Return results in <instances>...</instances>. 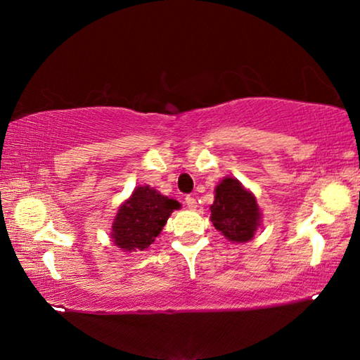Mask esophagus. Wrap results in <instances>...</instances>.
<instances>
[{"label": "esophagus", "instance_id": "34e87169", "mask_svg": "<svg viewBox=\"0 0 360 360\" xmlns=\"http://www.w3.org/2000/svg\"><path fill=\"white\" fill-rule=\"evenodd\" d=\"M186 205L188 210H197V200H195L192 195H187L186 197Z\"/></svg>", "mask_w": 360, "mask_h": 360}]
</instances>
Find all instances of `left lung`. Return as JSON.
<instances>
[{
  "instance_id": "1",
  "label": "left lung",
  "mask_w": 360,
  "mask_h": 360,
  "mask_svg": "<svg viewBox=\"0 0 360 360\" xmlns=\"http://www.w3.org/2000/svg\"><path fill=\"white\" fill-rule=\"evenodd\" d=\"M214 192V203L210 206L212 225L229 241L252 240L262 217L254 193L229 176L219 182Z\"/></svg>"
}]
</instances>
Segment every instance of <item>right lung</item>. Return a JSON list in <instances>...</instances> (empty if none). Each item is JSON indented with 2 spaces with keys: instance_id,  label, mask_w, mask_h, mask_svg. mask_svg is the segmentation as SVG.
<instances>
[{
  "instance_id": "obj_1",
  "label": "right lung",
  "mask_w": 360,
  "mask_h": 360,
  "mask_svg": "<svg viewBox=\"0 0 360 360\" xmlns=\"http://www.w3.org/2000/svg\"><path fill=\"white\" fill-rule=\"evenodd\" d=\"M181 205L149 186H139L120 205L112 222L111 238L122 251H144L160 235L163 225Z\"/></svg>"
}]
</instances>
